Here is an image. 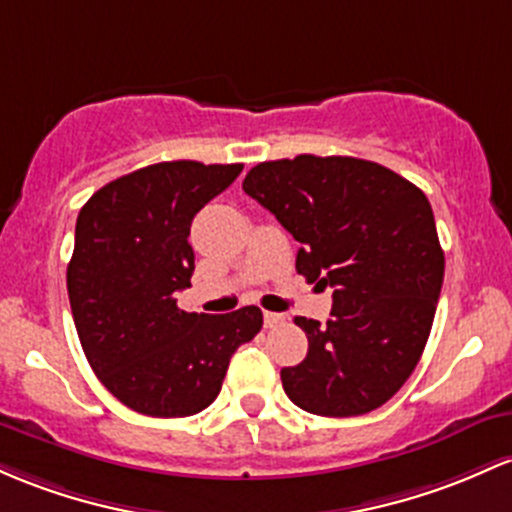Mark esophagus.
<instances>
[{
    "label": "esophagus",
    "mask_w": 512,
    "mask_h": 512,
    "mask_svg": "<svg viewBox=\"0 0 512 512\" xmlns=\"http://www.w3.org/2000/svg\"><path fill=\"white\" fill-rule=\"evenodd\" d=\"M265 328H277V325L284 323V316L282 313H272V311H265Z\"/></svg>",
    "instance_id": "obj_1"
}]
</instances>
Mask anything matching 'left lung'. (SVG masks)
I'll use <instances>...</instances> for the list:
<instances>
[{"instance_id": "8db88e82", "label": "left lung", "mask_w": 512, "mask_h": 512, "mask_svg": "<svg viewBox=\"0 0 512 512\" xmlns=\"http://www.w3.org/2000/svg\"><path fill=\"white\" fill-rule=\"evenodd\" d=\"M243 189L301 243L296 272L333 286L328 323L294 318L308 355L282 369L286 396L325 418L384 406L423 355L445 277L428 196L340 155L260 162Z\"/></svg>"}]
</instances>
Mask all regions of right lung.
Segmentation results:
<instances>
[{
    "label": "right lung",
    "instance_id": "add662e5",
    "mask_svg": "<svg viewBox=\"0 0 512 512\" xmlns=\"http://www.w3.org/2000/svg\"><path fill=\"white\" fill-rule=\"evenodd\" d=\"M243 165L157 162L114 179L82 206L67 296L89 367L131 411L184 418L209 408L233 352L262 328L257 306L187 313L189 228Z\"/></svg>",
    "mask_w": 512,
    "mask_h": 512
}]
</instances>
